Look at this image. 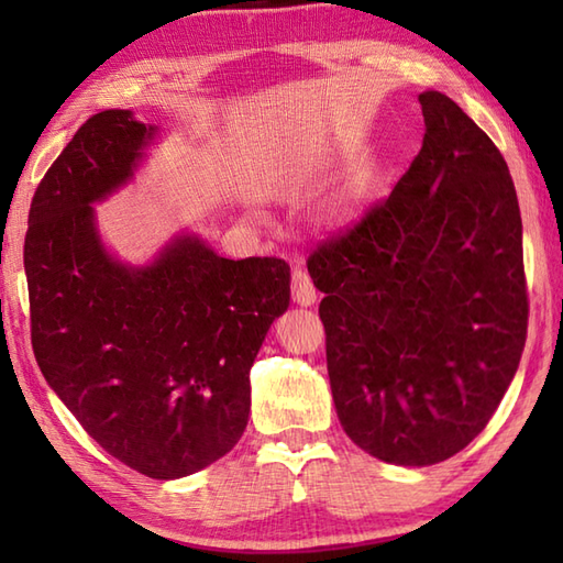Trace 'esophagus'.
<instances>
[{"label":"esophagus","mask_w":563,"mask_h":563,"mask_svg":"<svg viewBox=\"0 0 563 563\" xmlns=\"http://www.w3.org/2000/svg\"><path fill=\"white\" fill-rule=\"evenodd\" d=\"M317 297H319V292L314 288L312 278H309V275H307V271L295 268L292 271V300L297 305L309 307V305L317 302Z\"/></svg>","instance_id":"1"}]
</instances>
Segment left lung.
<instances>
[{
  "label": "left lung",
  "mask_w": 563,
  "mask_h": 563,
  "mask_svg": "<svg viewBox=\"0 0 563 563\" xmlns=\"http://www.w3.org/2000/svg\"><path fill=\"white\" fill-rule=\"evenodd\" d=\"M418 103L426 135L409 169L307 258L345 435L404 466L448 460L482 433L530 314L504 154L445 93Z\"/></svg>",
  "instance_id": "1"
}]
</instances>
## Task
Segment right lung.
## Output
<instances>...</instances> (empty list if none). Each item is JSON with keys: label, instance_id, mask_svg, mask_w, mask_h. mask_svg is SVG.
I'll use <instances>...</instances> for the list:
<instances>
[{"label": "right lung", "instance_id": "right-lung-1", "mask_svg": "<svg viewBox=\"0 0 563 563\" xmlns=\"http://www.w3.org/2000/svg\"><path fill=\"white\" fill-rule=\"evenodd\" d=\"M152 135L130 111L77 130L35 188L23 266L47 385L111 457L178 479L242 438L249 369L290 305V266L222 258L196 236L174 239L147 268L106 254L89 202L133 176Z\"/></svg>", "mask_w": 563, "mask_h": 563}]
</instances>
